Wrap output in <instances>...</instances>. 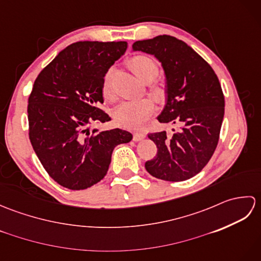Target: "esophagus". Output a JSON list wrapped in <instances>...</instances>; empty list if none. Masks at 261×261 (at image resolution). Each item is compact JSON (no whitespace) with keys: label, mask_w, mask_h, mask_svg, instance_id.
I'll return each mask as SVG.
<instances>
[{"label":"esophagus","mask_w":261,"mask_h":261,"mask_svg":"<svg viewBox=\"0 0 261 261\" xmlns=\"http://www.w3.org/2000/svg\"><path fill=\"white\" fill-rule=\"evenodd\" d=\"M145 137H146L145 134H141V132H136V134H134V140L135 141H140Z\"/></svg>","instance_id":"esophagus-1"}]
</instances>
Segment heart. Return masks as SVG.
<instances>
[{"instance_id": "b5f03b06", "label": "heart", "mask_w": 261, "mask_h": 261, "mask_svg": "<svg viewBox=\"0 0 261 261\" xmlns=\"http://www.w3.org/2000/svg\"><path fill=\"white\" fill-rule=\"evenodd\" d=\"M132 71L145 82H151L156 79L159 68L153 58L146 55H136L127 62ZM112 69H109L105 73L102 81V94L104 98L112 101L114 94L112 91ZM150 92L153 97L159 102H165L168 97V88L163 83L154 82L150 84ZM154 110V101L151 97H143L137 101H124L114 110V120L116 123L123 126L135 127L141 125L148 116Z\"/></svg>"}]
</instances>
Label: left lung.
Instances as JSON below:
<instances>
[{
    "instance_id": "8db88e82",
    "label": "left lung",
    "mask_w": 261,
    "mask_h": 261,
    "mask_svg": "<svg viewBox=\"0 0 261 261\" xmlns=\"http://www.w3.org/2000/svg\"><path fill=\"white\" fill-rule=\"evenodd\" d=\"M132 48L151 54L162 63L168 98L158 121L176 126L173 135L148 134L158 151L145 167L163 180L190 179L205 167L219 142L224 95L218 76L207 62L175 37L164 35L136 41Z\"/></svg>"
}]
</instances>
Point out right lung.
Masks as SVG:
<instances>
[{
  "instance_id": "1",
  "label": "right lung",
  "mask_w": 261,
  "mask_h": 261,
  "mask_svg": "<svg viewBox=\"0 0 261 261\" xmlns=\"http://www.w3.org/2000/svg\"><path fill=\"white\" fill-rule=\"evenodd\" d=\"M125 41H79L60 51L35 81L28 99L29 139L48 175L63 187L86 190L107 175L125 130H90L111 118L103 103L105 73L124 54Z\"/></svg>"
}]
</instances>
